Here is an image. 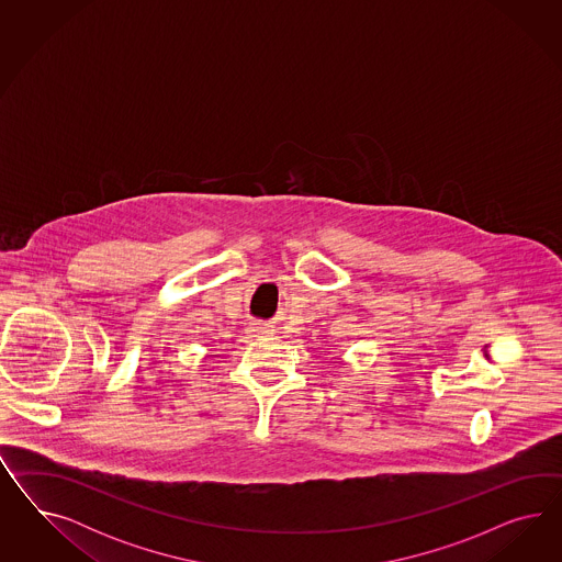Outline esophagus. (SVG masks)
<instances>
[{
	"label": "esophagus",
	"instance_id": "esophagus-1",
	"mask_svg": "<svg viewBox=\"0 0 562 562\" xmlns=\"http://www.w3.org/2000/svg\"><path fill=\"white\" fill-rule=\"evenodd\" d=\"M247 331H249V336H254V338H263V336L270 334V327L263 324H251L247 327Z\"/></svg>",
	"mask_w": 562,
	"mask_h": 562
}]
</instances>
